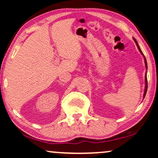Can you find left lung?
I'll return each mask as SVG.
<instances>
[{
    "label": "left lung",
    "instance_id": "obj_1",
    "mask_svg": "<svg viewBox=\"0 0 158 158\" xmlns=\"http://www.w3.org/2000/svg\"><path fill=\"white\" fill-rule=\"evenodd\" d=\"M133 40H134V41H135V44H136V45H137V48H138V49H139V51L140 52V53H141L142 55H143V57H144V64H145V68H146L147 70H148V64H147L146 58H145V57H144V54L142 53V50H141V49H140L139 44H138L137 40H136L135 38H133ZM144 79H145V87H144V95H143V99L144 98V97H145L147 90H148V79H147V71H146V73H145V77H144Z\"/></svg>",
    "mask_w": 158,
    "mask_h": 158
}]
</instances>
